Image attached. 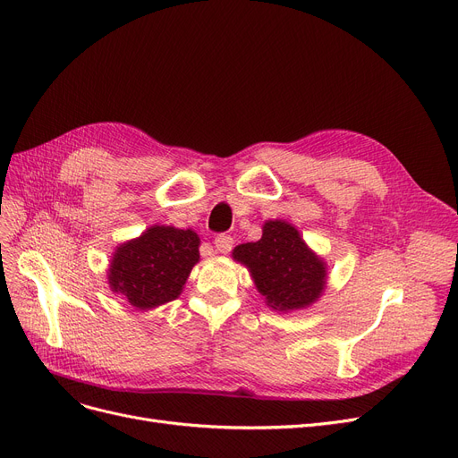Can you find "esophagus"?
<instances>
[{
    "label": "esophagus",
    "mask_w": 458,
    "mask_h": 458,
    "mask_svg": "<svg viewBox=\"0 0 458 458\" xmlns=\"http://www.w3.org/2000/svg\"><path fill=\"white\" fill-rule=\"evenodd\" d=\"M233 242H234L233 236H229V234H217L214 238V246L220 253H229L233 248Z\"/></svg>",
    "instance_id": "obj_1"
}]
</instances>
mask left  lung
Listing matches in <instances>:
<instances>
[{
	"label": "left lung",
	"instance_id": "8db88e82",
	"mask_svg": "<svg viewBox=\"0 0 458 458\" xmlns=\"http://www.w3.org/2000/svg\"><path fill=\"white\" fill-rule=\"evenodd\" d=\"M233 257L250 268L259 293L274 310L306 308L324 289V263L287 222H267L263 238L236 246Z\"/></svg>",
	"mask_w": 458,
	"mask_h": 458
}]
</instances>
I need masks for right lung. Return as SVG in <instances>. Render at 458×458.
Returning a JSON list of instances; mask_svg holds the SVG:
<instances>
[{"label": "right lung", "instance_id": "right-lung-1", "mask_svg": "<svg viewBox=\"0 0 458 458\" xmlns=\"http://www.w3.org/2000/svg\"><path fill=\"white\" fill-rule=\"evenodd\" d=\"M198 260V234L190 229L155 225L138 241L117 248L107 279L134 308L148 310L175 300Z\"/></svg>", "mask_w": 458, "mask_h": 458}]
</instances>
